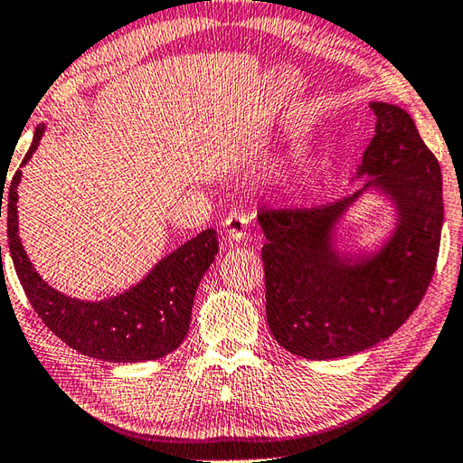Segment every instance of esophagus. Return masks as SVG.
I'll return each instance as SVG.
<instances>
[{"label":"esophagus","instance_id":"obj_1","mask_svg":"<svg viewBox=\"0 0 463 463\" xmlns=\"http://www.w3.org/2000/svg\"><path fill=\"white\" fill-rule=\"evenodd\" d=\"M249 217L241 211H232L227 219L222 222V232L231 242H242L249 239Z\"/></svg>","mask_w":463,"mask_h":463}]
</instances>
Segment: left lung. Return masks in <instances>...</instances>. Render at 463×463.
I'll list each match as a JSON object with an SVG mask.
<instances>
[{
    "instance_id": "8db88e82",
    "label": "left lung",
    "mask_w": 463,
    "mask_h": 463,
    "mask_svg": "<svg viewBox=\"0 0 463 463\" xmlns=\"http://www.w3.org/2000/svg\"><path fill=\"white\" fill-rule=\"evenodd\" d=\"M374 134L351 181L361 189L314 209L260 211L266 319L280 345L311 361L341 359L389 339L432 280L444 203L442 171L401 106L371 102ZM393 209V227L371 251L338 229L364 194Z\"/></svg>"
}]
</instances>
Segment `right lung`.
I'll return each instance as SVG.
<instances>
[{
  "instance_id": "obj_1",
  "label": "right lung",
  "mask_w": 463,
  "mask_h": 463,
  "mask_svg": "<svg viewBox=\"0 0 463 463\" xmlns=\"http://www.w3.org/2000/svg\"><path fill=\"white\" fill-rule=\"evenodd\" d=\"M47 126L39 124L27 161L37 152ZM21 169L15 171L5 197L9 254L37 316L59 339L86 357L109 363H144L175 351L185 339L197 286L219 252L217 231L207 229L165 254L137 284L104 299H79L49 286L35 270L19 239L17 187ZM4 189V183H2Z\"/></svg>"
}]
</instances>
